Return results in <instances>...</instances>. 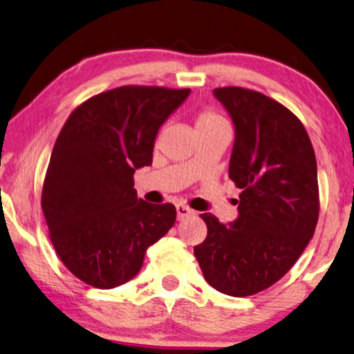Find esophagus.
Segmentation results:
<instances>
[{
    "instance_id": "obj_1",
    "label": "esophagus",
    "mask_w": 354,
    "mask_h": 354,
    "mask_svg": "<svg viewBox=\"0 0 354 354\" xmlns=\"http://www.w3.org/2000/svg\"><path fill=\"white\" fill-rule=\"evenodd\" d=\"M176 210H177V219H178V221H183V219H187V218L194 215V212L191 210L189 207L183 205V204H177L176 205Z\"/></svg>"
}]
</instances>
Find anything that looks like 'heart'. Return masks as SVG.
I'll list each match as a JSON object with an SVG mask.
<instances>
[{
	"instance_id": "1",
	"label": "heart",
	"mask_w": 354,
	"mask_h": 354,
	"mask_svg": "<svg viewBox=\"0 0 354 354\" xmlns=\"http://www.w3.org/2000/svg\"><path fill=\"white\" fill-rule=\"evenodd\" d=\"M194 127L199 135L218 130H229V122L221 113L213 108H202L194 115Z\"/></svg>"
}]
</instances>
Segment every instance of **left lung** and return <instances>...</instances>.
I'll return each mask as SVG.
<instances>
[{"instance_id":"left-lung-1","label":"left lung","mask_w":354,"mask_h":354,"mask_svg":"<svg viewBox=\"0 0 354 354\" xmlns=\"http://www.w3.org/2000/svg\"><path fill=\"white\" fill-rule=\"evenodd\" d=\"M213 94L235 125L229 177L241 189L239 218L225 225L202 213L207 236L194 256L213 288L249 297L279 281L314 236L317 160L304 125L279 102L239 86Z\"/></svg>"}]
</instances>
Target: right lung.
<instances>
[{"mask_svg": "<svg viewBox=\"0 0 354 354\" xmlns=\"http://www.w3.org/2000/svg\"><path fill=\"white\" fill-rule=\"evenodd\" d=\"M189 89L120 86L81 103L51 152L42 188L50 240L73 276L114 288L176 223L172 204L138 199L133 174L152 165L155 136Z\"/></svg>", "mask_w": 354, "mask_h": 354, "instance_id": "obj_1", "label": "right lung"}]
</instances>
